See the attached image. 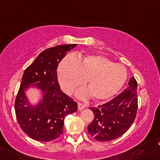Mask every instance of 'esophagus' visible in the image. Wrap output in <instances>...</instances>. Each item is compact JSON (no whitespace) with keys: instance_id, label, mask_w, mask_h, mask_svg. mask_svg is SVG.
<instances>
[{"instance_id":"obj_1","label":"esophagus","mask_w":160,"mask_h":160,"mask_svg":"<svg viewBox=\"0 0 160 160\" xmlns=\"http://www.w3.org/2000/svg\"><path fill=\"white\" fill-rule=\"evenodd\" d=\"M85 107H86V105H85V104L82 103V102H78V110H83V109L85 108Z\"/></svg>"}]
</instances>
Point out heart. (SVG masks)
Wrapping results in <instances>:
<instances>
[{
  "mask_svg": "<svg viewBox=\"0 0 160 160\" xmlns=\"http://www.w3.org/2000/svg\"><path fill=\"white\" fill-rule=\"evenodd\" d=\"M58 77L62 89L68 94L87 80L89 89L80 91L79 96L83 98L92 94L95 99L102 100L114 95L123 87L127 69L102 55H88L79 60L68 57L60 64Z\"/></svg>",
  "mask_w": 160,
  "mask_h": 160,
  "instance_id": "b5f03b06",
  "label": "heart"
}]
</instances>
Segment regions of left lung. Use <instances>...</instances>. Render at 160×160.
<instances>
[{
	"mask_svg": "<svg viewBox=\"0 0 160 160\" xmlns=\"http://www.w3.org/2000/svg\"><path fill=\"white\" fill-rule=\"evenodd\" d=\"M128 88L110 102L97 107H89L94 118L88 126V132L98 141L118 138L130 128L137 116V82L131 77Z\"/></svg>",
	"mask_w": 160,
	"mask_h": 160,
	"instance_id": "obj_1",
	"label": "left lung"
}]
</instances>
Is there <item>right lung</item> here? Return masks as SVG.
<instances>
[{
  "label": "right lung",
  "mask_w": 160,
  "mask_h": 160,
  "mask_svg": "<svg viewBox=\"0 0 160 160\" xmlns=\"http://www.w3.org/2000/svg\"><path fill=\"white\" fill-rule=\"evenodd\" d=\"M77 44L60 45L43 50L25 69L15 101L17 122L22 130L38 141H51L63 132L64 119L77 110V103L63 93L58 82V64ZM30 86L40 88L43 100L35 107L24 92Z\"/></svg>",
  "instance_id": "right-lung-1"
}]
</instances>
